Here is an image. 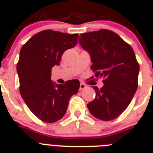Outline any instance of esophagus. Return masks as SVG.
I'll return each instance as SVG.
<instances>
[{"mask_svg": "<svg viewBox=\"0 0 153 153\" xmlns=\"http://www.w3.org/2000/svg\"><path fill=\"white\" fill-rule=\"evenodd\" d=\"M86 88V86L84 84V83H80V85H79V90H83Z\"/></svg>", "mask_w": 153, "mask_h": 153, "instance_id": "obj_1", "label": "esophagus"}]
</instances>
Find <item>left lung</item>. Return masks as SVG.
<instances>
[{"label":"left lung","mask_w":153,"mask_h":153,"mask_svg":"<svg viewBox=\"0 0 153 153\" xmlns=\"http://www.w3.org/2000/svg\"><path fill=\"white\" fill-rule=\"evenodd\" d=\"M79 43L90 53L91 69L104 85L94 86L96 97L87 104L93 117L103 121L118 117L128 107L138 87L140 66L132 47L118 34L100 30L79 35Z\"/></svg>","instance_id":"obj_1"}]
</instances>
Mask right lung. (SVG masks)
Returning <instances> with one entry per match:
<instances>
[{
  "instance_id": "1",
  "label": "right lung",
  "mask_w": 153,
  "mask_h": 153,
  "mask_svg": "<svg viewBox=\"0 0 153 153\" xmlns=\"http://www.w3.org/2000/svg\"><path fill=\"white\" fill-rule=\"evenodd\" d=\"M78 34L46 30L33 35L21 47L17 71L20 93L32 113L51 123L67 112L70 97L79 88L77 79L57 84L51 80V69L60 65L65 51L77 44Z\"/></svg>"
}]
</instances>
